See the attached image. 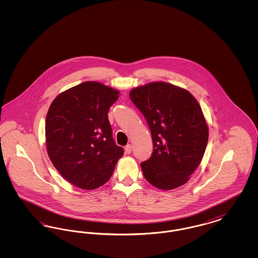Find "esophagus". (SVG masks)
<instances>
[{
	"label": "esophagus",
	"instance_id": "obj_1",
	"mask_svg": "<svg viewBox=\"0 0 258 258\" xmlns=\"http://www.w3.org/2000/svg\"><path fill=\"white\" fill-rule=\"evenodd\" d=\"M132 145L131 144H127L125 147H124V152H125V154H131L132 153Z\"/></svg>",
	"mask_w": 258,
	"mask_h": 258
}]
</instances>
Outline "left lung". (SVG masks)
<instances>
[{
	"label": "left lung",
	"mask_w": 258,
	"mask_h": 258,
	"mask_svg": "<svg viewBox=\"0 0 258 258\" xmlns=\"http://www.w3.org/2000/svg\"><path fill=\"white\" fill-rule=\"evenodd\" d=\"M130 97L146 118L154 143L151 158L141 163L144 177L162 190L185 184L208 142V123L197 98L166 82L135 87Z\"/></svg>",
	"instance_id": "1"
}]
</instances>
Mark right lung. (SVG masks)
Returning <instances> with one entry per match:
<instances>
[{
	"label": "right lung",
	"instance_id": "right-lung-1",
	"mask_svg": "<svg viewBox=\"0 0 258 258\" xmlns=\"http://www.w3.org/2000/svg\"><path fill=\"white\" fill-rule=\"evenodd\" d=\"M120 92L86 81L59 94L45 120L47 154L54 167L71 184L95 189L108 182L123 148L115 144L108 110Z\"/></svg>",
	"mask_w": 258,
	"mask_h": 258
}]
</instances>
